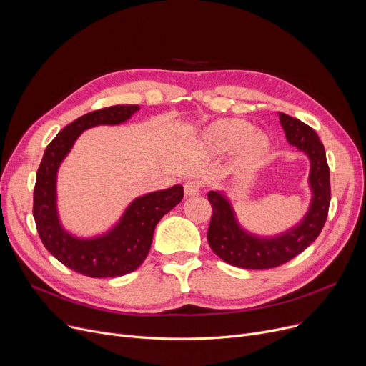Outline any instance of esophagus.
I'll use <instances>...</instances> for the list:
<instances>
[{
  "label": "esophagus",
  "instance_id": "esophagus-1",
  "mask_svg": "<svg viewBox=\"0 0 366 366\" xmlns=\"http://www.w3.org/2000/svg\"><path fill=\"white\" fill-rule=\"evenodd\" d=\"M202 182L197 179H189L184 184V191H185V197H193L200 193Z\"/></svg>",
  "mask_w": 366,
  "mask_h": 366
}]
</instances>
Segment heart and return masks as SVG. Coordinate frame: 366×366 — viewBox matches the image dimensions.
I'll return each instance as SVG.
<instances>
[{
  "mask_svg": "<svg viewBox=\"0 0 366 366\" xmlns=\"http://www.w3.org/2000/svg\"><path fill=\"white\" fill-rule=\"evenodd\" d=\"M204 144L212 151H228L239 147V159L246 164L259 163L270 151V141L254 126L239 119H222L209 126L203 134Z\"/></svg>",
  "mask_w": 366,
  "mask_h": 366,
  "instance_id": "b5f03b06",
  "label": "heart"
}]
</instances>
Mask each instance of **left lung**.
<instances>
[{"instance_id": "8db88e82", "label": "left lung", "mask_w": 366, "mask_h": 366, "mask_svg": "<svg viewBox=\"0 0 366 366\" xmlns=\"http://www.w3.org/2000/svg\"><path fill=\"white\" fill-rule=\"evenodd\" d=\"M279 120L286 141L304 152L310 162L312 199L305 215L279 234L261 236L251 233L239 222L234 206L224 191H210L207 194L214 212L207 232L209 246L227 264L247 270H265L295 258L317 239L328 217L331 184L323 144L316 132L301 120L282 112Z\"/></svg>"}]
</instances>
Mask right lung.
<instances>
[{
  "label": "right lung",
  "mask_w": 366,
  "mask_h": 366,
  "mask_svg": "<svg viewBox=\"0 0 366 366\" xmlns=\"http://www.w3.org/2000/svg\"><path fill=\"white\" fill-rule=\"evenodd\" d=\"M139 105H115L92 111L64 127L44 151L34 188V219L47 251L71 270L89 277H117L145 261L159 221L181 203L184 187L173 185L133 199L105 233L76 236L62 225L57 209V172L80 134L96 126H119Z\"/></svg>",
  "instance_id": "1"
}]
</instances>
